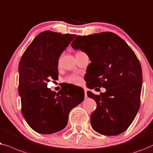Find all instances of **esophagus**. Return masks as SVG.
I'll return each mask as SVG.
<instances>
[{
  "mask_svg": "<svg viewBox=\"0 0 153 153\" xmlns=\"http://www.w3.org/2000/svg\"><path fill=\"white\" fill-rule=\"evenodd\" d=\"M88 97V96H87V91H86V90H85V98H87Z\"/></svg>",
  "mask_w": 153,
  "mask_h": 153,
  "instance_id": "1",
  "label": "esophagus"
}]
</instances>
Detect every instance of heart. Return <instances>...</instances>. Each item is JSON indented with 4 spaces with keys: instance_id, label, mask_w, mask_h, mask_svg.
<instances>
[{
    "instance_id": "obj_1",
    "label": "heart",
    "mask_w": 153,
    "mask_h": 153,
    "mask_svg": "<svg viewBox=\"0 0 153 153\" xmlns=\"http://www.w3.org/2000/svg\"><path fill=\"white\" fill-rule=\"evenodd\" d=\"M64 82L68 84H71V85H77L81 83L82 79L80 77L77 76V75H71L64 79Z\"/></svg>"
}]
</instances>
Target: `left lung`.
<instances>
[{
	"instance_id": "1",
	"label": "left lung",
	"mask_w": 153,
	"mask_h": 153,
	"mask_svg": "<svg viewBox=\"0 0 153 153\" xmlns=\"http://www.w3.org/2000/svg\"><path fill=\"white\" fill-rule=\"evenodd\" d=\"M71 46L87 53L91 60L94 85L90 89H106L99 96L87 91L88 97L97 105L91 114L92 128L107 136L125 132L134 120L141 103L142 70L134 51L111 32L77 36Z\"/></svg>"
}]
</instances>
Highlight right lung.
Here are the masks:
<instances>
[{"label":"right lung","instance_id":"1","mask_svg":"<svg viewBox=\"0 0 153 153\" xmlns=\"http://www.w3.org/2000/svg\"><path fill=\"white\" fill-rule=\"evenodd\" d=\"M76 34L42 32L25 51L19 64V94L21 112L30 127L40 134L62 130L70 111L82 102L84 91L62 88L56 93L47 87L58 77V60Z\"/></svg>","mask_w":153,"mask_h":153}]
</instances>
